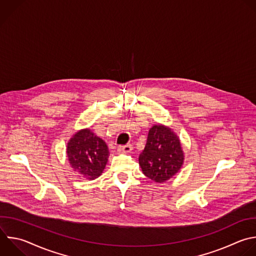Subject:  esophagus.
Masks as SVG:
<instances>
[{
    "mask_svg": "<svg viewBox=\"0 0 256 256\" xmlns=\"http://www.w3.org/2000/svg\"><path fill=\"white\" fill-rule=\"evenodd\" d=\"M132 150V146L130 144H128L124 146H120L118 148V152H130Z\"/></svg>",
    "mask_w": 256,
    "mask_h": 256,
    "instance_id": "obj_1",
    "label": "esophagus"
}]
</instances>
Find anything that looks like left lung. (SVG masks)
<instances>
[{"mask_svg": "<svg viewBox=\"0 0 256 256\" xmlns=\"http://www.w3.org/2000/svg\"><path fill=\"white\" fill-rule=\"evenodd\" d=\"M184 154L179 138L170 128L158 124L150 128L138 162L142 173L156 183L172 178L181 168Z\"/></svg>", "mask_w": 256, "mask_h": 256, "instance_id": "8db88e82", "label": "left lung"}]
</instances>
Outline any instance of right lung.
I'll return each mask as SVG.
<instances>
[{
    "mask_svg": "<svg viewBox=\"0 0 256 256\" xmlns=\"http://www.w3.org/2000/svg\"><path fill=\"white\" fill-rule=\"evenodd\" d=\"M108 156L106 142L90 128L76 132L67 144V156L71 166L88 180H94L102 175Z\"/></svg>",
    "mask_w": 256,
    "mask_h": 256,
    "instance_id": "obj_1",
    "label": "right lung"
}]
</instances>
